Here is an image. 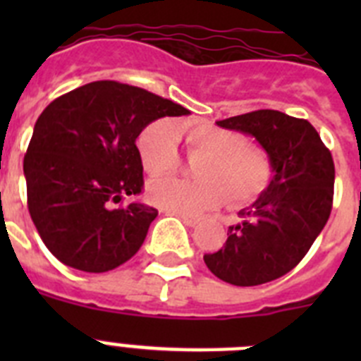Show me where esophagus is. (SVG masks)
I'll return each mask as SVG.
<instances>
[{
	"label": "esophagus",
	"mask_w": 361,
	"mask_h": 361,
	"mask_svg": "<svg viewBox=\"0 0 361 361\" xmlns=\"http://www.w3.org/2000/svg\"><path fill=\"white\" fill-rule=\"evenodd\" d=\"M178 216H180V219H183V222L186 226H191V228H193V226H197L200 222V219L199 216H191V215H184V213H178Z\"/></svg>",
	"instance_id": "obj_1"
}]
</instances>
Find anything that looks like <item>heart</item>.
I'll use <instances>...</instances> for the list:
<instances>
[{
  "label": "heart",
  "mask_w": 361,
  "mask_h": 361,
  "mask_svg": "<svg viewBox=\"0 0 361 361\" xmlns=\"http://www.w3.org/2000/svg\"><path fill=\"white\" fill-rule=\"evenodd\" d=\"M177 135L191 155H202L193 166L197 180L161 178L148 186V199L171 213L199 215L212 212L228 199L231 208H244L264 195L273 183V161L242 133L208 123L183 124L153 121L137 139V153L149 175L173 171L180 162Z\"/></svg>",
  "instance_id": "heart-1"
}]
</instances>
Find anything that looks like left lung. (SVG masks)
Wrapping results in <instances>:
<instances>
[{"label": "left lung", "mask_w": 361, "mask_h": 361, "mask_svg": "<svg viewBox=\"0 0 361 361\" xmlns=\"http://www.w3.org/2000/svg\"><path fill=\"white\" fill-rule=\"evenodd\" d=\"M220 128L253 135L273 161V183L242 224L231 226L224 247L204 255L216 279L260 286L293 269L317 240L333 208L334 162L305 119L279 110H257L216 121Z\"/></svg>", "instance_id": "1"}]
</instances>
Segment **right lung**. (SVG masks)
<instances>
[{
  "label": "right lung",
  "mask_w": 361,
  "mask_h": 361,
  "mask_svg": "<svg viewBox=\"0 0 361 361\" xmlns=\"http://www.w3.org/2000/svg\"><path fill=\"white\" fill-rule=\"evenodd\" d=\"M188 114L117 81L88 82L44 108L23 171L32 222L57 260L104 273L139 251L157 209L141 202L116 208L145 186L137 137L153 121Z\"/></svg>",
  "instance_id": "1"
}]
</instances>
